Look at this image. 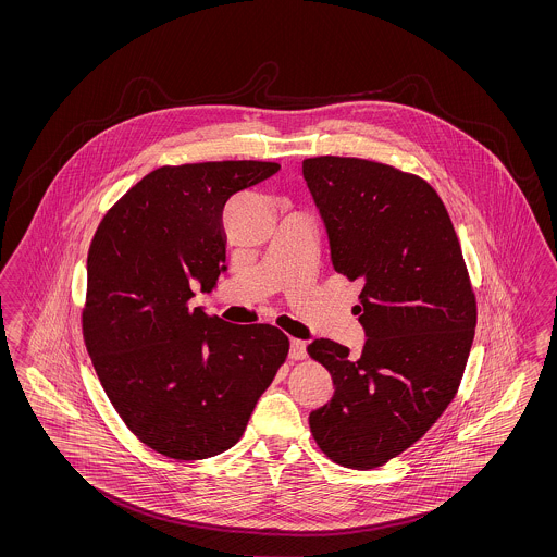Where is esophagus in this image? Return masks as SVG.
<instances>
[{
  "label": "esophagus",
  "instance_id": "1",
  "mask_svg": "<svg viewBox=\"0 0 557 557\" xmlns=\"http://www.w3.org/2000/svg\"><path fill=\"white\" fill-rule=\"evenodd\" d=\"M307 352V343L305 341H298V338H292L290 341V359L298 361L302 359Z\"/></svg>",
  "mask_w": 557,
  "mask_h": 557
}]
</instances>
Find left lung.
Returning <instances> with one entry per match:
<instances>
[{"label": "left lung", "mask_w": 557, "mask_h": 557, "mask_svg": "<svg viewBox=\"0 0 557 557\" xmlns=\"http://www.w3.org/2000/svg\"><path fill=\"white\" fill-rule=\"evenodd\" d=\"M332 265L361 280V357L327 338L307 346L332 398L311 411L319 449L373 470L418 443L455 397L476 330V294L436 189L420 175L352 157L302 160Z\"/></svg>", "instance_id": "8db88e82"}]
</instances>
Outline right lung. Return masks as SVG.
Returning <instances> with one entry per match:
<instances>
[{
	"label": "right lung",
	"instance_id": "add662e5",
	"mask_svg": "<svg viewBox=\"0 0 557 557\" xmlns=\"http://www.w3.org/2000/svg\"><path fill=\"white\" fill-rule=\"evenodd\" d=\"M277 171L263 160L160 166L108 209L89 244L83 341L121 420L164 457L234 447L288 357L275 325L189 309V284L211 292L225 271L227 200Z\"/></svg>",
	"mask_w": 557,
	"mask_h": 557
}]
</instances>
